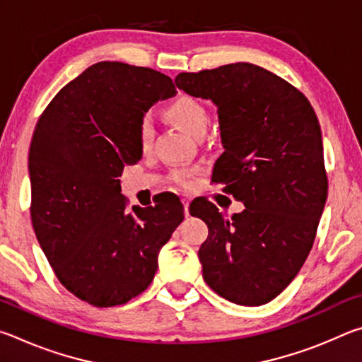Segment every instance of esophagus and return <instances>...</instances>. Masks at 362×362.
I'll use <instances>...</instances> for the list:
<instances>
[{
    "mask_svg": "<svg viewBox=\"0 0 362 362\" xmlns=\"http://www.w3.org/2000/svg\"><path fill=\"white\" fill-rule=\"evenodd\" d=\"M183 212H185V216H189V201L188 199H183Z\"/></svg>",
    "mask_w": 362,
    "mask_h": 362,
    "instance_id": "esophagus-1",
    "label": "esophagus"
}]
</instances>
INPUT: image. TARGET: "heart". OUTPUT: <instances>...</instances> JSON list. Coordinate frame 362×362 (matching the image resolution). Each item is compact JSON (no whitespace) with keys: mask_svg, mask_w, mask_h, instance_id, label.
<instances>
[{"mask_svg":"<svg viewBox=\"0 0 362 362\" xmlns=\"http://www.w3.org/2000/svg\"><path fill=\"white\" fill-rule=\"evenodd\" d=\"M168 115L183 131H187L194 137L206 134L207 126H209V112H207V108L199 100L188 95H182L170 103L168 107ZM153 137H155L153 122L150 118H144L137 132V142L140 148H150ZM189 179H192V173L189 170H175L173 174V180L177 185H187Z\"/></svg>","mask_w":362,"mask_h":362,"instance_id":"heart-1","label":"heart"}]
</instances>
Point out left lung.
Returning <instances> with one entry per match:
<instances>
[{"instance_id": "left-lung-1", "label": "left lung", "mask_w": 362, "mask_h": 362, "mask_svg": "<svg viewBox=\"0 0 362 362\" xmlns=\"http://www.w3.org/2000/svg\"><path fill=\"white\" fill-rule=\"evenodd\" d=\"M175 84L217 105L225 151L212 180L246 206L230 218L209 201L189 206L209 228L203 278L233 303L272 302L303 267L327 199L315 110L286 79L246 62L180 73Z\"/></svg>"}]
</instances>
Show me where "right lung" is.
<instances>
[{
  "label": "right lung",
  "instance_id": "right-lung-1",
  "mask_svg": "<svg viewBox=\"0 0 362 362\" xmlns=\"http://www.w3.org/2000/svg\"><path fill=\"white\" fill-rule=\"evenodd\" d=\"M175 94L156 70L99 62L64 86L36 122L28 156L35 235L62 286L89 305L142 293L182 223L180 201L129 209L118 180L142 158L144 115Z\"/></svg>",
  "mask_w": 362,
  "mask_h": 362
}]
</instances>
